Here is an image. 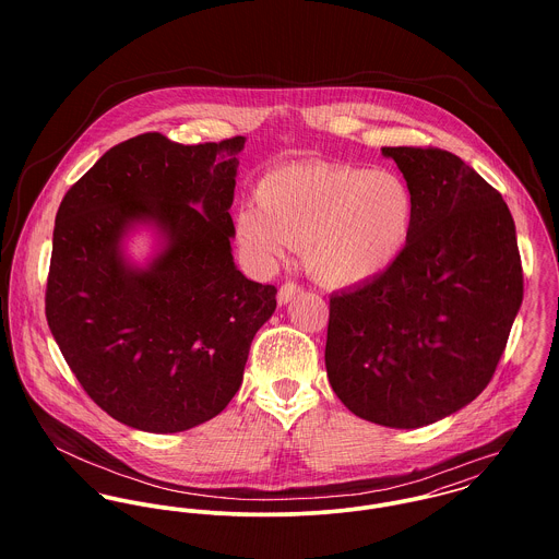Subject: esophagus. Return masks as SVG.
Here are the masks:
<instances>
[{"mask_svg": "<svg viewBox=\"0 0 559 559\" xmlns=\"http://www.w3.org/2000/svg\"><path fill=\"white\" fill-rule=\"evenodd\" d=\"M304 293V288L299 286V284H293V282H286L282 288H280V293H277V301H280V306H286L288 301H293L297 295H301Z\"/></svg>", "mask_w": 559, "mask_h": 559, "instance_id": "obj_1", "label": "esophagus"}]
</instances>
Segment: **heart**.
<instances>
[{
	"mask_svg": "<svg viewBox=\"0 0 559 559\" xmlns=\"http://www.w3.org/2000/svg\"><path fill=\"white\" fill-rule=\"evenodd\" d=\"M415 217V191L399 171L319 160L269 171L258 202L240 209L237 226L260 260L277 262L290 245H304L312 275L346 288L399 262Z\"/></svg>",
	"mask_w": 559,
	"mask_h": 559,
	"instance_id": "b5f03b06",
	"label": "heart"
}]
</instances>
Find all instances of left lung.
I'll use <instances>...</instances> for the list:
<instances>
[{"label": "left lung", "mask_w": 559, "mask_h": 559, "mask_svg": "<svg viewBox=\"0 0 559 559\" xmlns=\"http://www.w3.org/2000/svg\"><path fill=\"white\" fill-rule=\"evenodd\" d=\"M415 191L408 247L383 275L331 295L324 366L335 396L390 428L478 399L523 301L514 219L474 167L441 148H381Z\"/></svg>", "instance_id": "left-lung-1"}]
</instances>
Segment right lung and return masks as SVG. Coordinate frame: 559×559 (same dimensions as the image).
<instances>
[{"label":"right lung","instance_id":"add662e5","mask_svg":"<svg viewBox=\"0 0 559 559\" xmlns=\"http://www.w3.org/2000/svg\"><path fill=\"white\" fill-rule=\"evenodd\" d=\"M245 138L182 146L160 133L127 140L64 195L45 295L49 329L85 394L114 419L180 432L235 399L275 286L233 258L230 206ZM151 227L146 265L126 239Z\"/></svg>","mask_w":559,"mask_h":559}]
</instances>
